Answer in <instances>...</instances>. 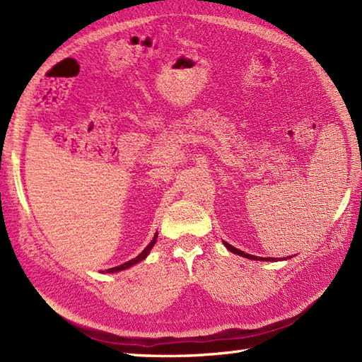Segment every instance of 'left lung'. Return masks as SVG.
Returning <instances> with one entry per match:
<instances>
[{
  "instance_id": "1",
  "label": "left lung",
  "mask_w": 362,
  "mask_h": 362,
  "mask_svg": "<svg viewBox=\"0 0 362 362\" xmlns=\"http://www.w3.org/2000/svg\"><path fill=\"white\" fill-rule=\"evenodd\" d=\"M222 243H224V245H226V247H227L230 252H233V253H236V255H241V257H244V258H249V259H261V261H275L274 258H259V257H255V255H249V253H245V252H243V250H240V249L233 247V245H230V244L226 243V241H222Z\"/></svg>"
}]
</instances>
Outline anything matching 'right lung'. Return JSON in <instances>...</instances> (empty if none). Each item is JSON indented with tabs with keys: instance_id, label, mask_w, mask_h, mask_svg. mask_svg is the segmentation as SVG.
<instances>
[{
	"instance_id": "add662e5",
	"label": "right lung",
	"mask_w": 362,
	"mask_h": 362,
	"mask_svg": "<svg viewBox=\"0 0 362 362\" xmlns=\"http://www.w3.org/2000/svg\"><path fill=\"white\" fill-rule=\"evenodd\" d=\"M157 236H158V233H156V236H153V240L148 244V247H146L140 255L138 257H135L134 259H130V261H127V263H122V264H119V266H117V267H112V269H107L105 272H119V271H124V269H127V267H130V266H134V264H136V263H140V261H143L146 257L149 255V252H151V249L153 247V244H156V240H157Z\"/></svg>"
}]
</instances>
